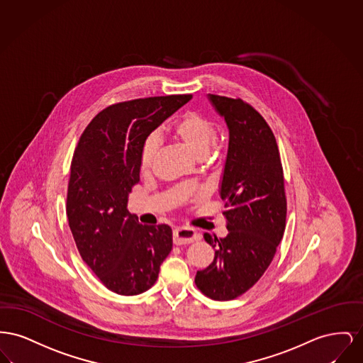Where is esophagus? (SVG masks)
I'll list each match as a JSON object with an SVG mask.
<instances>
[{"instance_id":"1","label":"esophagus","mask_w":363,"mask_h":363,"mask_svg":"<svg viewBox=\"0 0 363 363\" xmlns=\"http://www.w3.org/2000/svg\"><path fill=\"white\" fill-rule=\"evenodd\" d=\"M201 236L194 229L179 227L173 230V243L180 245H190L194 240H198Z\"/></svg>"}]
</instances>
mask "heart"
Segmentation results:
<instances>
[{
	"label": "heart",
	"mask_w": 363,
	"mask_h": 363,
	"mask_svg": "<svg viewBox=\"0 0 363 363\" xmlns=\"http://www.w3.org/2000/svg\"><path fill=\"white\" fill-rule=\"evenodd\" d=\"M169 133L195 158L202 161H209L213 158L216 146V127L208 117L196 112H189L173 123ZM157 149L158 139L155 136H149L145 140L140 152L139 167L142 174L152 172Z\"/></svg>",
	"instance_id": "b5f03b06"
}]
</instances>
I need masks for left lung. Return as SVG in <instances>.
I'll use <instances>...</instances> for the list:
<instances>
[{"mask_svg":"<svg viewBox=\"0 0 363 363\" xmlns=\"http://www.w3.org/2000/svg\"><path fill=\"white\" fill-rule=\"evenodd\" d=\"M229 131L228 154L220 186L228 235L205 233L216 248L195 284L214 301L243 295L265 273L286 229L284 174L276 138L265 118L240 98L209 94Z\"/></svg>","mask_w":363,"mask_h":363,"instance_id":"1","label":"left lung"}]
</instances>
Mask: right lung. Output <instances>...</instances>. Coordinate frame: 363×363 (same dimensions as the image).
Instances as JSON below:
<instances>
[{"label": "right lung", "mask_w": 363, "mask_h": 363, "mask_svg": "<svg viewBox=\"0 0 363 363\" xmlns=\"http://www.w3.org/2000/svg\"><path fill=\"white\" fill-rule=\"evenodd\" d=\"M191 98L150 96L111 105L77 142L67 194L68 224L82 259L118 295L152 288L172 250L171 227L139 224L127 202L139 182L145 140Z\"/></svg>", "instance_id": "right-lung-1"}]
</instances>
